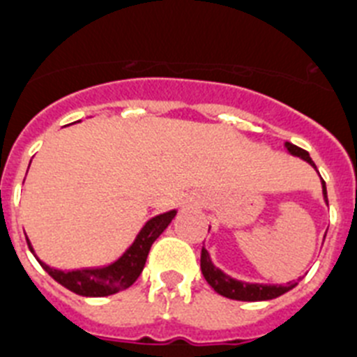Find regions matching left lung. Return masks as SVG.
<instances>
[{
  "mask_svg": "<svg viewBox=\"0 0 357 357\" xmlns=\"http://www.w3.org/2000/svg\"><path fill=\"white\" fill-rule=\"evenodd\" d=\"M284 147H287V151L290 153V155L298 156V158L310 163L314 171H317V165H314V162L311 160L307 151L301 149V147L294 146V144L290 142L284 144ZM322 194L327 204V188L324 179H322ZM201 271H202V275H204V279L208 281V284H210L217 294L224 295V297L227 298H233V301H245V303L271 301V298L279 297V295L287 294V291H290L291 288L297 287V282H288V284H261V282L238 281V279L231 278V275H227L226 272L220 271L218 266H215L213 261H211L210 255H208V250L204 249V247H202L201 250Z\"/></svg>",
  "mask_w": 357,
  "mask_h": 357,
  "instance_id": "left-lung-1",
  "label": "left lung"
}]
</instances>
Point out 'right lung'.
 I'll return each instance as SVG.
<instances>
[{
    "label": "right lung",
    "instance_id": "add662e5",
    "mask_svg": "<svg viewBox=\"0 0 357 357\" xmlns=\"http://www.w3.org/2000/svg\"><path fill=\"white\" fill-rule=\"evenodd\" d=\"M176 213L178 211L171 210L167 211V213L156 215L151 220H147L146 226L140 229L135 242L130 245V249L117 261L110 263L107 266H98V268H82V271L69 272L56 271V268H51L50 265H46V263L38 259L30 240L26 238L28 247H30L35 258L38 259V263L43 265L44 271L54 281L60 282L62 287H66L67 290L83 295V297H107V295H114L121 290H126V288H130L139 279V275L144 271V265H146L151 245L167 229V226L172 222V218L176 217Z\"/></svg>",
    "mask_w": 357,
    "mask_h": 357
}]
</instances>
